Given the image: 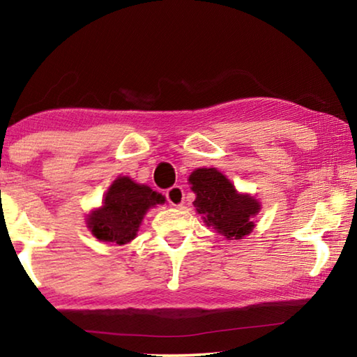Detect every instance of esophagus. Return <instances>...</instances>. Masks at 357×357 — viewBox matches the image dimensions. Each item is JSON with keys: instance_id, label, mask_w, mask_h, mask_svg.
Listing matches in <instances>:
<instances>
[{"instance_id": "1", "label": "esophagus", "mask_w": 357, "mask_h": 357, "mask_svg": "<svg viewBox=\"0 0 357 357\" xmlns=\"http://www.w3.org/2000/svg\"><path fill=\"white\" fill-rule=\"evenodd\" d=\"M165 197H167V200H168V203L172 204V206H183L184 189L181 185H173L165 192Z\"/></svg>"}]
</instances>
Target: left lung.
Wrapping results in <instances>:
<instances>
[{
    "label": "left lung",
    "mask_w": 357,
    "mask_h": 357,
    "mask_svg": "<svg viewBox=\"0 0 357 357\" xmlns=\"http://www.w3.org/2000/svg\"><path fill=\"white\" fill-rule=\"evenodd\" d=\"M189 183L197 193L193 204L208 227L229 239H241L252 231V217L259 211L255 198L238 193L215 168H198L190 174Z\"/></svg>",
    "instance_id": "left-lung-1"
}]
</instances>
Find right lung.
Returning <instances> with one entry per match:
<instances>
[{
  "label": "right lung",
  "instance_id": "obj_1",
  "mask_svg": "<svg viewBox=\"0 0 357 357\" xmlns=\"http://www.w3.org/2000/svg\"><path fill=\"white\" fill-rule=\"evenodd\" d=\"M164 202L165 198L148 185L118 178L108 189L102 208L89 215L88 227L99 241L123 245L135 238L146 211Z\"/></svg>",
  "mask_w": 357,
  "mask_h": 357
}]
</instances>
